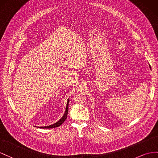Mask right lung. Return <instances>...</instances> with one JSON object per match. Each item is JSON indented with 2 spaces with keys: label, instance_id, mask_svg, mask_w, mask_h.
I'll use <instances>...</instances> for the list:
<instances>
[{
  "label": "right lung",
  "instance_id": "right-lung-1",
  "mask_svg": "<svg viewBox=\"0 0 158 158\" xmlns=\"http://www.w3.org/2000/svg\"><path fill=\"white\" fill-rule=\"evenodd\" d=\"M69 98L67 99V105H66V109H65V112H64V114L63 115L61 118L57 122H56V123H54V124H51V125L47 126V127H36L40 128H56V127H60V126H61L63 123H64V121L67 118V113H68V110H68V109H69Z\"/></svg>",
  "mask_w": 158,
  "mask_h": 158
}]
</instances>
